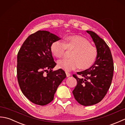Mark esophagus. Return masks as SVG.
<instances>
[{
  "mask_svg": "<svg viewBox=\"0 0 125 125\" xmlns=\"http://www.w3.org/2000/svg\"><path fill=\"white\" fill-rule=\"evenodd\" d=\"M65 73H66V75H67V77H69V76L71 75L70 73L67 72V71H66V72H65Z\"/></svg>",
  "mask_w": 125,
  "mask_h": 125,
  "instance_id": "esophagus-1",
  "label": "esophagus"
}]
</instances>
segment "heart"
<instances>
[{
  "label": "heart",
  "mask_w": 125,
  "mask_h": 125,
  "mask_svg": "<svg viewBox=\"0 0 125 125\" xmlns=\"http://www.w3.org/2000/svg\"><path fill=\"white\" fill-rule=\"evenodd\" d=\"M51 51L56 57L61 58L64 56L66 49L73 51L70 58L58 61V67L69 71L79 67L86 69L94 64L96 60L98 51L96 48L91 45L86 39L79 35H70L64 42L61 40L54 41L50 47Z\"/></svg>",
  "instance_id": "b5f03b06"
}]
</instances>
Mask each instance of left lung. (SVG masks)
Masks as SVG:
<instances>
[{"label": "left lung", "instance_id": "obj_1", "mask_svg": "<svg viewBox=\"0 0 125 125\" xmlns=\"http://www.w3.org/2000/svg\"><path fill=\"white\" fill-rule=\"evenodd\" d=\"M86 31L94 42L98 55L92 67L77 73L81 78L73 74L77 84L73 93L78 103L90 106L100 102L106 94L112 83L114 65L111 50L106 42L94 31Z\"/></svg>", "mask_w": 125, "mask_h": 125}]
</instances>
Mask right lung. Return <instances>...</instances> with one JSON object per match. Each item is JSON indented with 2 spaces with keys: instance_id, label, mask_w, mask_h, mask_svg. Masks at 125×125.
<instances>
[{
  "instance_id": "add662e5",
  "label": "right lung",
  "mask_w": 125,
  "mask_h": 125,
  "mask_svg": "<svg viewBox=\"0 0 125 125\" xmlns=\"http://www.w3.org/2000/svg\"><path fill=\"white\" fill-rule=\"evenodd\" d=\"M61 39L46 31L29 36L17 56V78L23 94L36 105L43 106L54 99L58 86L66 77L61 69L53 71L56 63L50 49Z\"/></svg>"
}]
</instances>
